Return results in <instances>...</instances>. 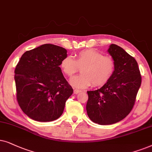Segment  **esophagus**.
Segmentation results:
<instances>
[{"label": "esophagus", "mask_w": 152, "mask_h": 152, "mask_svg": "<svg viewBox=\"0 0 152 152\" xmlns=\"http://www.w3.org/2000/svg\"><path fill=\"white\" fill-rule=\"evenodd\" d=\"M80 92H81V90H77V89H74V94H78V93H80Z\"/></svg>", "instance_id": "34e87169"}]
</instances>
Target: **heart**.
Segmentation results:
<instances>
[{"label":"heart","mask_w":152,"mask_h":152,"mask_svg":"<svg viewBox=\"0 0 152 152\" xmlns=\"http://www.w3.org/2000/svg\"><path fill=\"white\" fill-rule=\"evenodd\" d=\"M62 72L68 77H72L81 69V75L70 80V83L76 88H86L93 84L102 86L108 83L115 72V64L110 56H104L93 49L83 50L78 53L75 60L66 56L60 62Z\"/></svg>","instance_id":"1"}]
</instances>
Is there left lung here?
Here are the masks:
<instances>
[{
    "mask_svg": "<svg viewBox=\"0 0 152 152\" xmlns=\"http://www.w3.org/2000/svg\"><path fill=\"white\" fill-rule=\"evenodd\" d=\"M108 52L114 60V74L100 89L87 92V113L100 125L115 124L130 113L142 81L134 58L116 44H111Z\"/></svg>",
    "mask_w": 152,
    "mask_h": 152,
    "instance_id": "left-lung-1",
    "label": "left lung"
}]
</instances>
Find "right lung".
<instances>
[{
    "label": "right lung",
    "instance_id": "1",
    "mask_svg": "<svg viewBox=\"0 0 152 152\" xmlns=\"http://www.w3.org/2000/svg\"><path fill=\"white\" fill-rule=\"evenodd\" d=\"M66 50L46 44L27 50L15 71L17 99L25 114L38 122H51L61 116L73 94L60 67Z\"/></svg>",
    "mask_w": 152,
    "mask_h": 152
}]
</instances>
